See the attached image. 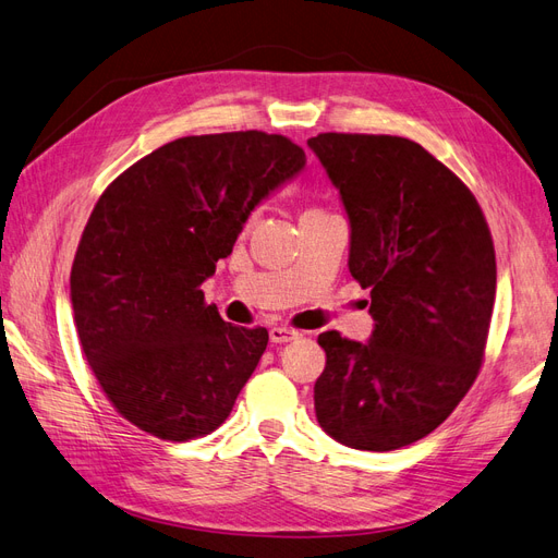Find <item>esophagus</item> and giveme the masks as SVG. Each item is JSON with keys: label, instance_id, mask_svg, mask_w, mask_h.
I'll return each mask as SVG.
<instances>
[{"label": "esophagus", "instance_id": "esophagus-1", "mask_svg": "<svg viewBox=\"0 0 558 558\" xmlns=\"http://www.w3.org/2000/svg\"><path fill=\"white\" fill-rule=\"evenodd\" d=\"M300 332L293 330V328H283V326H275L269 328V340H272L275 344H286V342H293L298 340Z\"/></svg>", "mask_w": 558, "mask_h": 558}]
</instances>
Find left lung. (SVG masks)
<instances>
[{
    "label": "left lung",
    "instance_id": "1",
    "mask_svg": "<svg viewBox=\"0 0 558 558\" xmlns=\"http://www.w3.org/2000/svg\"><path fill=\"white\" fill-rule=\"evenodd\" d=\"M310 148L351 223L349 272L369 289L367 344L318 335L320 428L363 451L433 433L475 384L496 300V251L475 195L424 146L320 132Z\"/></svg>",
    "mask_w": 558,
    "mask_h": 558
}]
</instances>
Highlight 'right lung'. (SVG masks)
<instances>
[{
	"instance_id": "obj_1",
	"label": "right lung",
	"mask_w": 558,
	"mask_h": 558,
	"mask_svg": "<svg viewBox=\"0 0 558 558\" xmlns=\"http://www.w3.org/2000/svg\"><path fill=\"white\" fill-rule=\"evenodd\" d=\"M305 162L283 134H199L156 148L99 195L72 265V310L90 369L132 426L189 442L232 412L269 335L228 324L199 286L253 207Z\"/></svg>"
}]
</instances>
